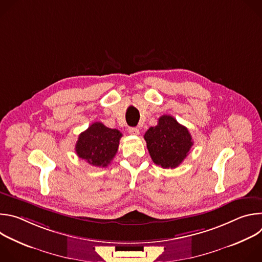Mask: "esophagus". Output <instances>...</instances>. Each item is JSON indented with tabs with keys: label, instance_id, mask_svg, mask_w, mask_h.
<instances>
[{
	"label": "esophagus",
	"instance_id": "34e87169",
	"mask_svg": "<svg viewBox=\"0 0 262 262\" xmlns=\"http://www.w3.org/2000/svg\"><path fill=\"white\" fill-rule=\"evenodd\" d=\"M128 133H129L130 135H134V136H138V135L140 134L139 128H137V127H129V128H128Z\"/></svg>",
	"mask_w": 262,
	"mask_h": 262
}]
</instances>
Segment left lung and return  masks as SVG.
I'll return each instance as SVG.
<instances>
[{"label": "left lung", "instance_id": "obj_1", "mask_svg": "<svg viewBox=\"0 0 262 262\" xmlns=\"http://www.w3.org/2000/svg\"><path fill=\"white\" fill-rule=\"evenodd\" d=\"M144 139L154 163L165 169L178 167L193 146L188 128L170 115L160 117L158 125L149 128Z\"/></svg>", "mask_w": 262, "mask_h": 262}]
</instances>
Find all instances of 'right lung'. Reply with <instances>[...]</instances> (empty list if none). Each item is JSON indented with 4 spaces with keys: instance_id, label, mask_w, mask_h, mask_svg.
<instances>
[{
    "instance_id": "right-lung-1",
    "label": "right lung",
    "mask_w": 262,
    "mask_h": 262,
    "mask_svg": "<svg viewBox=\"0 0 262 262\" xmlns=\"http://www.w3.org/2000/svg\"><path fill=\"white\" fill-rule=\"evenodd\" d=\"M122 134L101 122L92 123L83 132L76 144V152L94 167H106L117 154Z\"/></svg>"
}]
</instances>
